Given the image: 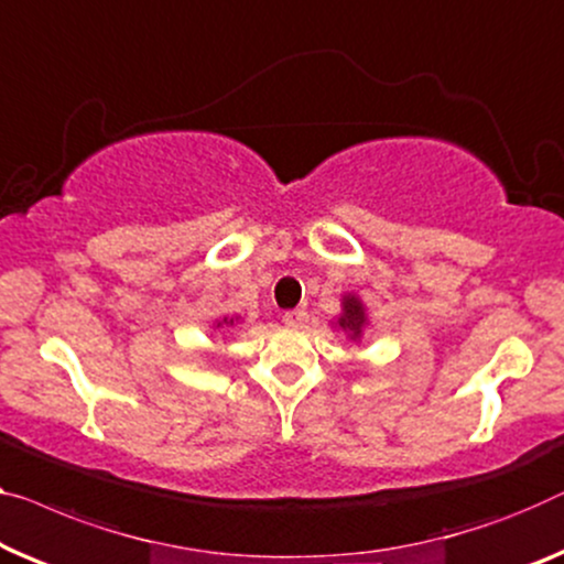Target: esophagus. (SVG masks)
<instances>
[{"mask_svg":"<svg viewBox=\"0 0 564 564\" xmlns=\"http://www.w3.org/2000/svg\"><path fill=\"white\" fill-rule=\"evenodd\" d=\"M283 322L289 326H304L308 322V311L306 308H291L283 314Z\"/></svg>","mask_w":564,"mask_h":564,"instance_id":"34e87169","label":"esophagus"}]
</instances>
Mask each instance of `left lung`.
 <instances>
[{"label":"left lung","mask_w":564,"mask_h":564,"mask_svg":"<svg viewBox=\"0 0 564 564\" xmlns=\"http://www.w3.org/2000/svg\"><path fill=\"white\" fill-rule=\"evenodd\" d=\"M339 326L344 332H351L355 336L362 334L365 326V308L355 296L344 299V316L339 318Z\"/></svg>","instance_id":"obj_1"}]
</instances>
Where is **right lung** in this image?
I'll return each mask as SVG.
<instances>
[{
    "instance_id": "obj_1",
    "label": "right lung",
    "mask_w": 564,
    "mask_h": 564,
    "mask_svg": "<svg viewBox=\"0 0 564 564\" xmlns=\"http://www.w3.org/2000/svg\"><path fill=\"white\" fill-rule=\"evenodd\" d=\"M228 324H232V318H230V322H228Z\"/></svg>"
}]
</instances>
